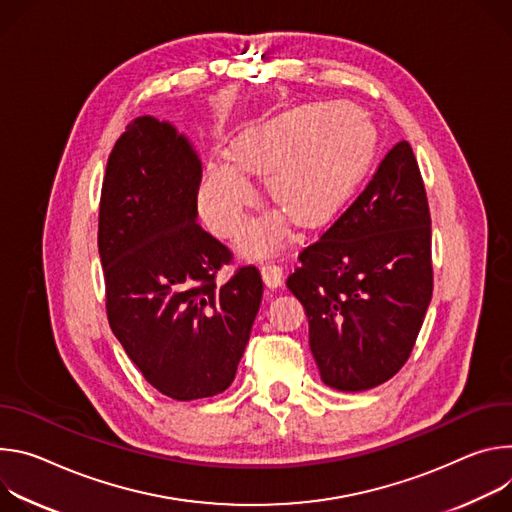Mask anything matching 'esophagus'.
Here are the masks:
<instances>
[{"instance_id": "1", "label": "esophagus", "mask_w": 512, "mask_h": 512, "mask_svg": "<svg viewBox=\"0 0 512 512\" xmlns=\"http://www.w3.org/2000/svg\"><path fill=\"white\" fill-rule=\"evenodd\" d=\"M262 280L264 285L270 289H276L282 285V280H285V274H282V268L274 262H268L262 266Z\"/></svg>"}]
</instances>
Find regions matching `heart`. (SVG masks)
<instances>
[{
    "mask_svg": "<svg viewBox=\"0 0 512 512\" xmlns=\"http://www.w3.org/2000/svg\"><path fill=\"white\" fill-rule=\"evenodd\" d=\"M372 156L368 126L346 103H309L246 130L234 144L232 160L205 166L199 211L209 230L232 238L256 203L249 177L268 179L274 205L303 227L335 217L352 197ZM285 238L282 217L250 225L240 238L248 256H266Z\"/></svg>",
    "mask_w": 512,
    "mask_h": 512,
    "instance_id": "heart-1",
    "label": "heart"
}]
</instances>
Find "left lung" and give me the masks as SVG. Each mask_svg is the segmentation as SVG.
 I'll list each match as a JSON object with an SVG mask.
<instances>
[{
    "label": "left lung",
    "instance_id": "obj_1",
    "mask_svg": "<svg viewBox=\"0 0 512 512\" xmlns=\"http://www.w3.org/2000/svg\"><path fill=\"white\" fill-rule=\"evenodd\" d=\"M299 262L287 287L305 307L321 380L360 392L392 378L413 352L433 293L431 215L409 142L392 146Z\"/></svg>",
    "mask_w": 512,
    "mask_h": 512
}]
</instances>
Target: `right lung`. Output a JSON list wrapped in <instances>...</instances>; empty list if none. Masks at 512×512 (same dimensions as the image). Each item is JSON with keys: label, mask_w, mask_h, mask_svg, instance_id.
Listing matches in <instances>:
<instances>
[{"label": "right lung", "mask_w": 512, "mask_h": 512, "mask_svg": "<svg viewBox=\"0 0 512 512\" xmlns=\"http://www.w3.org/2000/svg\"><path fill=\"white\" fill-rule=\"evenodd\" d=\"M201 160L185 134L136 118L113 146L99 205V258L113 335L175 401L236 378L262 301L256 266L217 285L232 252L197 223Z\"/></svg>", "instance_id": "add662e5"}]
</instances>
